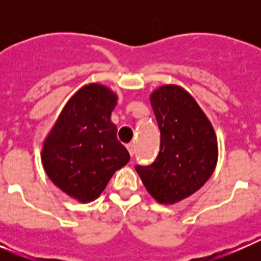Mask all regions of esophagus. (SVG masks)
I'll list each match as a JSON object with an SVG mask.
<instances>
[{
  "instance_id": "34e87169",
  "label": "esophagus",
  "mask_w": 261,
  "mask_h": 261,
  "mask_svg": "<svg viewBox=\"0 0 261 261\" xmlns=\"http://www.w3.org/2000/svg\"><path fill=\"white\" fill-rule=\"evenodd\" d=\"M126 149H128V151H129V155L133 156V154H135V145L133 144L126 145Z\"/></svg>"
}]
</instances>
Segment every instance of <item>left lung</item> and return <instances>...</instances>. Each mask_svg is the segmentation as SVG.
I'll return each instance as SVG.
<instances>
[{"mask_svg": "<svg viewBox=\"0 0 261 261\" xmlns=\"http://www.w3.org/2000/svg\"><path fill=\"white\" fill-rule=\"evenodd\" d=\"M161 130V149L153 165L136 167L156 202L174 205L201 188L218 161V142L211 120L186 89L163 85L150 94Z\"/></svg>", "mask_w": 261, "mask_h": 261, "instance_id": "8db88e82", "label": "left lung"}]
</instances>
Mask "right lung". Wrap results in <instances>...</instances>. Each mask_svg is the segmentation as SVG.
<instances>
[{"label":"right lung","mask_w":261,"mask_h":261,"mask_svg":"<svg viewBox=\"0 0 261 261\" xmlns=\"http://www.w3.org/2000/svg\"><path fill=\"white\" fill-rule=\"evenodd\" d=\"M117 94L102 84L77 90L41 145V163L53 184L82 204L102 195L112 175L129 162L111 114Z\"/></svg>","instance_id":"1"}]
</instances>
